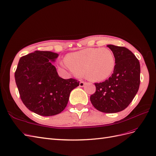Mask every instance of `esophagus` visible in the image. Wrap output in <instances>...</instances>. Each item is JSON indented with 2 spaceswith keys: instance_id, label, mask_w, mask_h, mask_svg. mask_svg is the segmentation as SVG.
Here are the masks:
<instances>
[{
  "instance_id": "1",
  "label": "esophagus",
  "mask_w": 156,
  "mask_h": 156,
  "mask_svg": "<svg viewBox=\"0 0 156 156\" xmlns=\"http://www.w3.org/2000/svg\"><path fill=\"white\" fill-rule=\"evenodd\" d=\"M85 84H86V83H85V82H84V81H81V82H80V83H79V87H83L84 86H85Z\"/></svg>"
}]
</instances>
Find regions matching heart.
Masks as SVG:
<instances>
[{
	"instance_id": "b5f03b06",
	"label": "heart",
	"mask_w": 156,
	"mask_h": 156,
	"mask_svg": "<svg viewBox=\"0 0 156 156\" xmlns=\"http://www.w3.org/2000/svg\"><path fill=\"white\" fill-rule=\"evenodd\" d=\"M62 66L90 81H102L113 73L115 58L109 48H88L69 54Z\"/></svg>"
}]
</instances>
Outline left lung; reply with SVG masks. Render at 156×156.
Instances as JSON below:
<instances>
[{"instance_id": "1", "label": "left lung", "mask_w": 156, "mask_h": 156, "mask_svg": "<svg viewBox=\"0 0 156 156\" xmlns=\"http://www.w3.org/2000/svg\"><path fill=\"white\" fill-rule=\"evenodd\" d=\"M115 58V68L111 77L94 83L96 92L90 102L98 111L117 113L127 108L136 96L140 86V66L138 59L128 48L108 44Z\"/></svg>"}]
</instances>
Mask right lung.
<instances>
[{"instance_id": "obj_1", "label": "right lung", "mask_w": 156, "mask_h": 156, "mask_svg": "<svg viewBox=\"0 0 156 156\" xmlns=\"http://www.w3.org/2000/svg\"><path fill=\"white\" fill-rule=\"evenodd\" d=\"M58 54L36 50L20 59L15 80L20 98L29 110L43 116L61 113L68 104L71 91L79 85L74 79L59 77L55 66Z\"/></svg>"}]
</instances>
